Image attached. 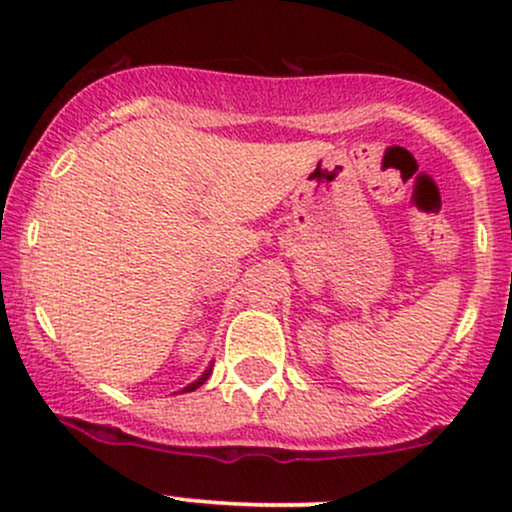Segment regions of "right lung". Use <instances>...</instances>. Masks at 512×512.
Here are the masks:
<instances>
[{"instance_id":"1","label":"right lung","mask_w":512,"mask_h":512,"mask_svg":"<svg viewBox=\"0 0 512 512\" xmlns=\"http://www.w3.org/2000/svg\"><path fill=\"white\" fill-rule=\"evenodd\" d=\"M209 375H211V366H209L207 370H204V373H202V375H199V378L195 380V383H190V385H187V387H182V390H180V392H195L199 385H204V383H207V378H209Z\"/></svg>"}]
</instances>
